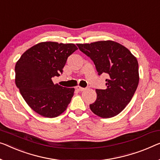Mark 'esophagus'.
Returning <instances> with one entry per match:
<instances>
[{"instance_id":"34e87169","label":"esophagus","mask_w":160,"mask_h":160,"mask_svg":"<svg viewBox=\"0 0 160 160\" xmlns=\"http://www.w3.org/2000/svg\"><path fill=\"white\" fill-rule=\"evenodd\" d=\"M76 89H77L78 91H83V90H85V88H82V87H80V86H77V87H76Z\"/></svg>"}]
</instances>
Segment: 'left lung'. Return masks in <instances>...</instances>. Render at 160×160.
<instances>
[{"instance_id":"1","label":"left lung","mask_w":160,"mask_h":160,"mask_svg":"<svg viewBox=\"0 0 160 160\" xmlns=\"http://www.w3.org/2000/svg\"><path fill=\"white\" fill-rule=\"evenodd\" d=\"M81 52L93 62L98 74L106 73L107 88L96 89L97 98L90 108L101 118L113 117L131 101L139 84L137 59L123 45L113 41L78 44Z\"/></svg>"}]
</instances>
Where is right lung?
<instances>
[{
  "instance_id": "obj_1",
  "label": "right lung",
  "mask_w": 160,
  "mask_h": 160,
  "mask_svg": "<svg viewBox=\"0 0 160 160\" xmlns=\"http://www.w3.org/2000/svg\"><path fill=\"white\" fill-rule=\"evenodd\" d=\"M78 49L74 44L46 42L34 45L16 64V85L27 103L39 115L54 118L65 111L75 89L54 85L68 57Z\"/></svg>"
}]
</instances>
